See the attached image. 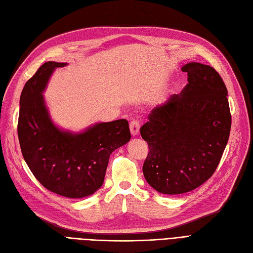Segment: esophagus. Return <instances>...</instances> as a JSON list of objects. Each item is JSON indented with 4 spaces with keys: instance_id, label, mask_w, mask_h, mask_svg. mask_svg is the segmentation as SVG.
Instances as JSON below:
<instances>
[{
    "instance_id": "34e87169",
    "label": "esophagus",
    "mask_w": 253,
    "mask_h": 253,
    "mask_svg": "<svg viewBox=\"0 0 253 253\" xmlns=\"http://www.w3.org/2000/svg\"><path fill=\"white\" fill-rule=\"evenodd\" d=\"M139 128H140V125L137 120H133L132 123L129 124V130H130V134L133 136H137L139 134Z\"/></svg>"
}]
</instances>
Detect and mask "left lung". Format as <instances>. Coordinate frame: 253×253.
<instances>
[{"label":"left lung","instance_id":"8db88e82","mask_svg":"<svg viewBox=\"0 0 253 253\" xmlns=\"http://www.w3.org/2000/svg\"><path fill=\"white\" fill-rule=\"evenodd\" d=\"M188 84L156 107L140 129L149 144L143 164L146 182L158 193H188L210 179L228 142L231 115L228 93L211 66L188 63Z\"/></svg>","mask_w":253,"mask_h":253}]
</instances>
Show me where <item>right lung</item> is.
Masks as SVG:
<instances>
[{"label": "right lung", "instance_id": "1", "mask_svg": "<svg viewBox=\"0 0 253 253\" xmlns=\"http://www.w3.org/2000/svg\"><path fill=\"white\" fill-rule=\"evenodd\" d=\"M67 65L47 62L26 83L17 135L24 159L41 184L59 196L81 199L101 187L110 155L129 141L130 133L126 119L97 123L77 133L53 123L42 93L55 69Z\"/></svg>", "mask_w": 253, "mask_h": 253}]
</instances>
